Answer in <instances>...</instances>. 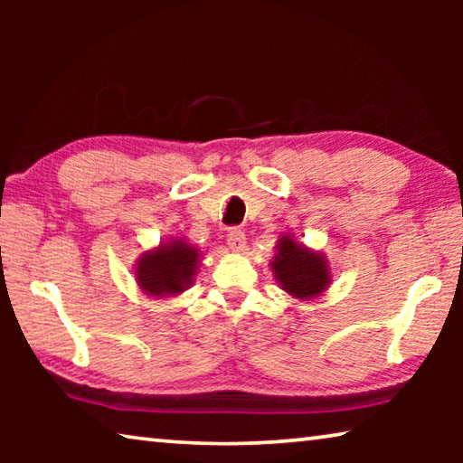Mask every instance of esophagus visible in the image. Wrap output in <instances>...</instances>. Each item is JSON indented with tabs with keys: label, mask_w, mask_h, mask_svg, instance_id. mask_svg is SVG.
<instances>
[{
	"label": "esophagus",
	"mask_w": 463,
	"mask_h": 463,
	"mask_svg": "<svg viewBox=\"0 0 463 463\" xmlns=\"http://www.w3.org/2000/svg\"><path fill=\"white\" fill-rule=\"evenodd\" d=\"M226 242H229L232 253H242V250H245V247H247L245 232L239 231V229H232L229 232V239H226Z\"/></svg>",
	"instance_id": "1"
}]
</instances>
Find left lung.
<instances>
[{
  "label": "left lung",
  "mask_w": 463,
  "mask_h": 463,
  "mask_svg": "<svg viewBox=\"0 0 463 463\" xmlns=\"http://www.w3.org/2000/svg\"><path fill=\"white\" fill-rule=\"evenodd\" d=\"M271 260L273 278L279 288L298 300H310L331 286V268L323 250L308 249L292 234H281Z\"/></svg>",
  "instance_id": "left-lung-1"
}]
</instances>
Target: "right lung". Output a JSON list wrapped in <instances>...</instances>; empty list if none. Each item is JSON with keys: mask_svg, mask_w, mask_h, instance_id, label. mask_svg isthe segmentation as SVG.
I'll return each mask as SVG.
<instances>
[{"mask_svg": "<svg viewBox=\"0 0 463 463\" xmlns=\"http://www.w3.org/2000/svg\"><path fill=\"white\" fill-rule=\"evenodd\" d=\"M202 250L182 237L161 241L138 257L135 276L140 292L155 298L179 296L194 284Z\"/></svg>", "mask_w": 463, "mask_h": 463, "instance_id": "right-lung-1", "label": "right lung"}]
</instances>
